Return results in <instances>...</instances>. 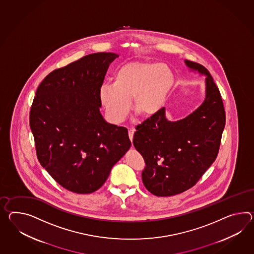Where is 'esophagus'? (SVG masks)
Instances as JSON below:
<instances>
[{
    "mask_svg": "<svg viewBox=\"0 0 254 254\" xmlns=\"http://www.w3.org/2000/svg\"><path fill=\"white\" fill-rule=\"evenodd\" d=\"M134 133H135V129H134V128H130V129L128 130V136H129L130 140H131V141L133 140Z\"/></svg>",
    "mask_w": 254,
    "mask_h": 254,
    "instance_id": "esophagus-1",
    "label": "esophagus"
}]
</instances>
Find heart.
Listing matches in <instances>:
<instances>
[{"instance_id": "b5f03b06", "label": "heart", "mask_w": 254, "mask_h": 254, "mask_svg": "<svg viewBox=\"0 0 254 254\" xmlns=\"http://www.w3.org/2000/svg\"><path fill=\"white\" fill-rule=\"evenodd\" d=\"M173 83V70L164 63L128 62L116 70L113 83L100 86V102L114 122H121L128 115L132 97L135 111L149 118L162 108Z\"/></svg>"}]
</instances>
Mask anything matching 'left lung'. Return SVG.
Listing matches in <instances>:
<instances>
[{
  "label": "left lung",
  "mask_w": 254,
  "mask_h": 254,
  "mask_svg": "<svg viewBox=\"0 0 254 254\" xmlns=\"http://www.w3.org/2000/svg\"><path fill=\"white\" fill-rule=\"evenodd\" d=\"M189 68L206 75L204 103L187 118L168 121L164 108L136 125L133 144L146 162L143 184L157 196H171L195 186L217 159L226 113L209 71L196 62Z\"/></svg>",
  "instance_id": "1"
}]
</instances>
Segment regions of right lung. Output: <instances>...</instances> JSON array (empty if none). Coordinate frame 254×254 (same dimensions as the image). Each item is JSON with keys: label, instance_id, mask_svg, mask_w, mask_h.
Wrapping results in <instances>:
<instances>
[{"label": "right lung", "instance_id": "obj_1", "mask_svg": "<svg viewBox=\"0 0 254 254\" xmlns=\"http://www.w3.org/2000/svg\"><path fill=\"white\" fill-rule=\"evenodd\" d=\"M118 57L89 54L54 69L37 87L29 115L37 159L70 192L98 190L131 147L127 129L100 113V86Z\"/></svg>", "mask_w": 254, "mask_h": 254}]
</instances>
